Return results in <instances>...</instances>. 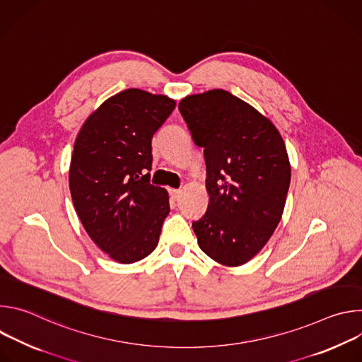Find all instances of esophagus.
Instances as JSON below:
<instances>
[{"instance_id": "34e87169", "label": "esophagus", "mask_w": 362, "mask_h": 362, "mask_svg": "<svg viewBox=\"0 0 362 362\" xmlns=\"http://www.w3.org/2000/svg\"><path fill=\"white\" fill-rule=\"evenodd\" d=\"M169 193H170V196H172L175 200H177V199L180 197V194H182V190H180V189H169Z\"/></svg>"}]
</instances>
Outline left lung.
Wrapping results in <instances>:
<instances>
[{
	"mask_svg": "<svg viewBox=\"0 0 362 362\" xmlns=\"http://www.w3.org/2000/svg\"><path fill=\"white\" fill-rule=\"evenodd\" d=\"M179 110L204 148L209 204L192 223L199 247L221 265L240 267L282 218L291 183L284 139L268 117L222 88L186 95Z\"/></svg>",
	"mask_w": 362,
	"mask_h": 362,
	"instance_id": "left-lung-1",
	"label": "left lung"
}]
</instances>
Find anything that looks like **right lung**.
<instances>
[{
	"label": "right lung",
	"instance_id": "right-lung-1",
	"mask_svg": "<svg viewBox=\"0 0 362 362\" xmlns=\"http://www.w3.org/2000/svg\"><path fill=\"white\" fill-rule=\"evenodd\" d=\"M176 100L140 88L123 90L81 126L69 183L74 209L91 240L119 264H133L159 243L170 212L166 189L148 183L151 137Z\"/></svg>",
	"mask_w": 362,
	"mask_h": 362
}]
</instances>
